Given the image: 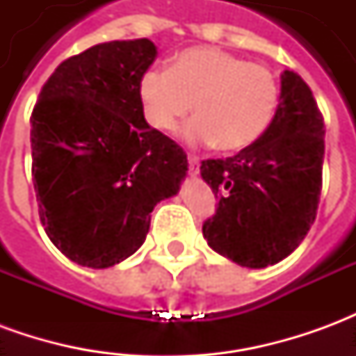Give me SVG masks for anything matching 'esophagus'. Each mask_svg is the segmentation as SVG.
Wrapping results in <instances>:
<instances>
[{"instance_id": "1", "label": "esophagus", "mask_w": 356, "mask_h": 356, "mask_svg": "<svg viewBox=\"0 0 356 356\" xmlns=\"http://www.w3.org/2000/svg\"><path fill=\"white\" fill-rule=\"evenodd\" d=\"M186 158H188V171H191V175H196L200 171V160L193 154H188Z\"/></svg>"}]
</instances>
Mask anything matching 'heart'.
I'll return each instance as SVG.
<instances>
[{
    "mask_svg": "<svg viewBox=\"0 0 356 356\" xmlns=\"http://www.w3.org/2000/svg\"><path fill=\"white\" fill-rule=\"evenodd\" d=\"M139 97L147 122L171 131L191 112L183 129L191 145L223 152L252 147L267 131L280 104V83L263 65L229 51L198 45L177 53L170 70L152 66L140 76Z\"/></svg>",
    "mask_w": 356,
    "mask_h": 356,
    "instance_id": "heart-1",
    "label": "heart"
}]
</instances>
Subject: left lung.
I'll use <instances>...</instances> for the list:
<instances>
[{"label": "left lung", "instance_id": "8db88e82", "mask_svg": "<svg viewBox=\"0 0 356 356\" xmlns=\"http://www.w3.org/2000/svg\"><path fill=\"white\" fill-rule=\"evenodd\" d=\"M268 129L238 154L202 160V179L217 198L202 225L217 254L242 267L282 261L303 242L322 191L324 118L301 76L286 70Z\"/></svg>", "mask_w": 356, "mask_h": 356}]
</instances>
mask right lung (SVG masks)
Segmentation results:
<instances>
[{
	"instance_id": "right-lung-1",
	"label": "right lung",
	"mask_w": 356,
	"mask_h": 356,
	"mask_svg": "<svg viewBox=\"0 0 356 356\" xmlns=\"http://www.w3.org/2000/svg\"><path fill=\"white\" fill-rule=\"evenodd\" d=\"M156 55L147 38L93 45L55 68L32 110L40 221L83 267L135 254L188 170L185 150L145 120L139 81Z\"/></svg>"
}]
</instances>
